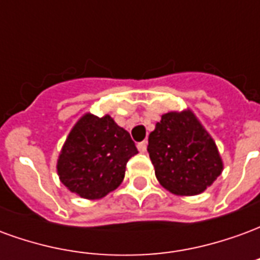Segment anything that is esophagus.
Listing matches in <instances>:
<instances>
[{"mask_svg":"<svg viewBox=\"0 0 260 260\" xmlns=\"http://www.w3.org/2000/svg\"><path fill=\"white\" fill-rule=\"evenodd\" d=\"M146 149H147V142L146 141H143V142H141V143H138V150H139L141 153L146 152Z\"/></svg>","mask_w":260,"mask_h":260,"instance_id":"esophagus-1","label":"esophagus"}]
</instances>
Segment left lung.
Listing matches in <instances>:
<instances>
[{"instance_id": "1", "label": "left lung", "mask_w": 260, "mask_h": 260, "mask_svg": "<svg viewBox=\"0 0 260 260\" xmlns=\"http://www.w3.org/2000/svg\"><path fill=\"white\" fill-rule=\"evenodd\" d=\"M147 152L158 182L175 195L201 193L223 170L216 143L191 111L164 114Z\"/></svg>"}]
</instances>
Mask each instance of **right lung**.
I'll return each mask as SVG.
<instances>
[{"instance_id":"1","label":"right lung","mask_w":260,"mask_h":260,"mask_svg":"<svg viewBox=\"0 0 260 260\" xmlns=\"http://www.w3.org/2000/svg\"><path fill=\"white\" fill-rule=\"evenodd\" d=\"M138 153L131 135L114 122L86 114L71 131L59 154L58 175L69 191L100 199L122 182L126 163Z\"/></svg>"}]
</instances>
